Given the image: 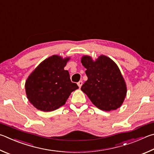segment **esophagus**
I'll return each instance as SVG.
<instances>
[{
  "mask_svg": "<svg viewBox=\"0 0 154 154\" xmlns=\"http://www.w3.org/2000/svg\"><path fill=\"white\" fill-rule=\"evenodd\" d=\"M77 85H78V86H79V88H81V87H82V85H83V82H82V81H80V82H78L77 83Z\"/></svg>",
  "mask_w": 154,
  "mask_h": 154,
  "instance_id": "esophagus-1",
  "label": "esophagus"
}]
</instances>
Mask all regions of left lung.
<instances>
[{"label": "left lung", "mask_w": 154, "mask_h": 154, "mask_svg": "<svg viewBox=\"0 0 154 154\" xmlns=\"http://www.w3.org/2000/svg\"><path fill=\"white\" fill-rule=\"evenodd\" d=\"M81 62L88 77L81 89L91 102L104 111L121 107L127 95V85L116 64L104 55L95 61L89 56H83Z\"/></svg>", "instance_id": "8db88e82"}]
</instances>
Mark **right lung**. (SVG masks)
<instances>
[{
	"label": "right lung",
	"instance_id": "obj_1",
	"mask_svg": "<svg viewBox=\"0 0 154 154\" xmlns=\"http://www.w3.org/2000/svg\"><path fill=\"white\" fill-rule=\"evenodd\" d=\"M70 58L53 55L42 61L29 75L25 85L27 98L38 110L53 111L65 104L71 92L79 88L64 69Z\"/></svg>",
	"mask_w": 154,
	"mask_h": 154
}]
</instances>
